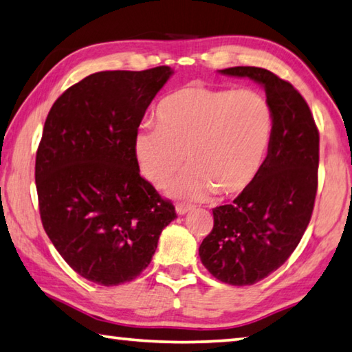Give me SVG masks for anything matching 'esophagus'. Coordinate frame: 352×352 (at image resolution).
Here are the masks:
<instances>
[{"label": "esophagus", "instance_id": "34e87169", "mask_svg": "<svg viewBox=\"0 0 352 352\" xmlns=\"http://www.w3.org/2000/svg\"><path fill=\"white\" fill-rule=\"evenodd\" d=\"M190 210H194V206H192V205H186V204H177V206H175V211H177L178 216H184V214L189 212Z\"/></svg>", "mask_w": 352, "mask_h": 352}]
</instances>
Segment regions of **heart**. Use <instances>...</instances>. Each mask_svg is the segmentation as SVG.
<instances>
[{
    "label": "heart",
    "mask_w": 352,
    "mask_h": 352,
    "mask_svg": "<svg viewBox=\"0 0 352 352\" xmlns=\"http://www.w3.org/2000/svg\"><path fill=\"white\" fill-rule=\"evenodd\" d=\"M157 127L133 136L141 175L177 199L200 200L212 192L233 197L247 190L264 168L275 118L270 104L252 90L188 85L169 94L155 111Z\"/></svg>",
    "instance_id": "b5f03b06"
}]
</instances>
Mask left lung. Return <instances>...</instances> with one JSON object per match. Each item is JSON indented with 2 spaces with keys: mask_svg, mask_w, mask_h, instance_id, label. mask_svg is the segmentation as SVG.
<instances>
[{
  "mask_svg": "<svg viewBox=\"0 0 352 352\" xmlns=\"http://www.w3.org/2000/svg\"><path fill=\"white\" fill-rule=\"evenodd\" d=\"M219 73L258 82L275 118L264 168L233 205L214 208V226L199 248L201 264L219 281L252 285L289 259L311 222L320 135L305 98L272 71L233 67Z\"/></svg>",
  "mask_w": 352,
  "mask_h": 352,
  "instance_id": "left-lung-1",
  "label": "left lung"
}]
</instances>
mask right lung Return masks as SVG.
<instances>
[{
    "mask_svg": "<svg viewBox=\"0 0 352 352\" xmlns=\"http://www.w3.org/2000/svg\"><path fill=\"white\" fill-rule=\"evenodd\" d=\"M169 67L100 71L51 107L35 184L43 228L74 272L100 285L135 279L151 264L160 234L177 217L140 175L133 136L172 76Z\"/></svg>",
    "mask_w": 352,
    "mask_h": 352,
    "instance_id": "right-lung-1",
    "label": "right lung"
}]
</instances>
